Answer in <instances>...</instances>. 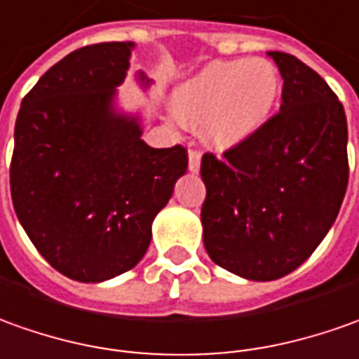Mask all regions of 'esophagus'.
I'll return each mask as SVG.
<instances>
[{
    "mask_svg": "<svg viewBox=\"0 0 359 359\" xmlns=\"http://www.w3.org/2000/svg\"><path fill=\"white\" fill-rule=\"evenodd\" d=\"M189 170L190 172H198L200 170V151H196V149L189 151Z\"/></svg>",
    "mask_w": 359,
    "mask_h": 359,
    "instance_id": "esophagus-1",
    "label": "esophagus"
}]
</instances>
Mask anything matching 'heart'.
Returning a JSON list of instances; mask_svg holds the SVG:
<instances>
[{
  "label": "heart",
  "instance_id": "b5f03b06",
  "mask_svg": "<svg viewBox=\"0 0 359 359\" xmlns=\"http://www.w3.org/2000/svg\"><path fill=\"white\" fill-rule=\"evenodd\" d=\"M281 96L277 68L263 58L210 62L172 90L170 104L187 126L204 123V141L214 149L245 143L271 119Z\"/></svg>",
  "mask_w": 359,
  "mask_h": 359
}]
</instances>
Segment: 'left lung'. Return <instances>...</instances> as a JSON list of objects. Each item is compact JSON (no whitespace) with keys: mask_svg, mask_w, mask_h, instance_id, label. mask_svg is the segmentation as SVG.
<instances>
[{"mask_svg":"<svg viewBox=\"0 0 359 359\" xmlns=\"http://www.w3.org/2000/svg\"><path fill=\"white\" fill-rule=\"evenodd\" d=\"M283 104L259 133L202 157V240L210 259L250 281H275L311 257L332 228L348 187L344 106L320 74L267 53Z\"/></svg>","mask_w":359,"mask_h":359,"instance_id":"obj_1","label":"left lung"}]
</instances>
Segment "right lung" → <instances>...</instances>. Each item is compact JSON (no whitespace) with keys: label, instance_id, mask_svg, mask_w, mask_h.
I'll use <instances>...</instances> for the list:
<instances>
[{"label":"right lung","instance_id":"add662e5","mask_svg":"<svg viewBox=\"0 0 359 359\" xmlns=\"http://www.w3.org/2000/svg\"><path fill=\"white\" fill-rule=\"evenodd\" d=\"M135 43L82 46L23 97L9 169L17 218L58 273L102 283L133 269L187 172L180 145L153 149L141 116L118 108ZM137 82L153 84L143 70Z\"/></svg>","mask_w":359,"mask_h":359}]
</instances>
